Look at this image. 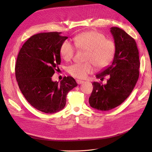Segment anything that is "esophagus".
Listing matches in <instances>:
<instances>
[{
  "label": "esophagus",
  "instance_id": "1",
  "mask_svg": "<svg viewBox=\"0 0 152 152\" xmlns=\"http://www.w3.org/2000/svg\"><path fill=\"white\" fill-rule=\"evenodd\" d=\"M76 82H77V83L78 85L82 84V83H83L84 82V81H83V80H76Z\"/></svg>",
  "mask_w": 152,
  "mask_h": 152
}]
</instances>
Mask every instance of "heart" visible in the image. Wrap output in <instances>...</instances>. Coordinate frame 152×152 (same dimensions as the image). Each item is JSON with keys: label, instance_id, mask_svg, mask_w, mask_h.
<instances>
[{"label": "heart", "instance_id": "heart-1", "mask_svg": "<svg viewBox=\"0 0 152 152\" xmlns=\"http://www.w3.org/2000/svg\"><path fill=\"white\" fill-rule=\"evenodd\" d=\"M76 47L86 51L84 63L74 64L69 66V74L78 78H85L94 71V66L102 69L112 61L115 46L110 40L106 39L104 34L96 31H88L75 35L73 39ZM76 48L69 40H64L60 48V55L66 61L74 58Z\"/></svg>", "mask_w": 152, "mask_h": 152}]
</instances>
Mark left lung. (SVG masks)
Returning <instances> with one entry per match:
<instances>
[{"label":"left lung","instance_id":"left-lung-1","mask_svg":"<svg viewBox=\"0 0 152 152\" xmlns=\"http://www.w3.org/2000/svg\"><path fill=\"white\" fill-rule=\"evenodd\" d=\"M115 46L112 64L96 75L104 79L108 75L107 83L94 82L89 97L90 105L102 111L118 107L128 98L134 88L139 77V53L135 40L118 27L110 28Z\"/></svg>","mask_w":152,"mask_h":152}]
</instances>
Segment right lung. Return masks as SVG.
Returning <instances> with one entry per match:
<instances>
[{
	"mask_svg": "<svg viewBox=\"0 0 152 152\" xmlns=\"http://www.w3.org/2000/svg\"><path fill=\"white\" fill-rule=\"evenodd\" d=\"M67 37L61 32H44L30 37L19 51L15 77L29 104L47 113L59 112L66 104V96L77 83L72 77L53 82L52 77L61 62L60 48Z\"/></svg>",
	"mask_w": 152,
	"mask_h": 152,
	"instance_id": "1",
	"label": "right lung"
}]
</instances>
